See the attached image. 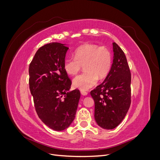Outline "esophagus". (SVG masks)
<instances>
[{
	"label": "esophagus",
	"instance_id": "esophagus-1",
	"mask_svg": "<svg viewBox=\"0 0 160 160\" xmlns=\"http://www.w3.org/2000/svg\"><path fill=\"white\" fill-rule=\"evenodd\" d=\"M81 93L82 95H88V92H86V91H85L81 90Z\"/></svg>",
	"mask_w": 160,
	"mask_h": 160
}]
</instances>
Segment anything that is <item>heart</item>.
Listing matches in <instances>:
<instances>
[{"mask_svg": "<svg viewBox=\"0 0 160 160\" xmlns=\"http://www.w3.org/2000/svg\"><path fill=\"white\" fill-rule=\"evenodd\" d=\"M84 66L85 72L75 77L72 84L83 91L91 89L98 83L99 78H105L112 66V55L105 46L88 43L74 51V57L67 58L63 67L70 75H75Z\"/></svg>", "mask_w": 160, "mask_h": 160, "instance_id": "1", "label": "heart"}]
</instances>
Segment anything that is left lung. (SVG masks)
Returning <instances> with one entry per match:
<instances>
[{
  "label": "left lung",
  "instance_id": "8db88e82",
  "mask_svg": "<svg viewBox=\"0 0 160 160\" xmlns=\"http://www.w3.org/2000/svg\"><path fill=\"white\" fill-rule=\"evenodd\" d=\"M113 61L102 83L91 91L95 101V119L106 129L115 128L126 115L131 104V72L123 50L113 42Z\"/></svg>",
  "mask_w": 160,
  "mask_h": 160
}]
</instances>
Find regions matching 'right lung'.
<instances>
[{"label":"right lung","mask_w":160,"mask_h":160,"mask_svg":"<svg viewBox=\"0 0 160 160\" xmlns=\"http://www.w3.org/2000/svg\"><path fill=\"white\" fill-rule=\"evenodd\" d=\"M69 47L51 42L38 49L29 65V89L36 112L42 122L55 131L68 128L75 118L79 89L68 92L71 80L63 64Z\"/></svg>","instance_id":"1"}]
</instances>
